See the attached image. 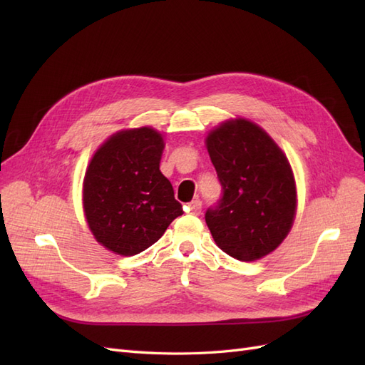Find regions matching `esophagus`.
<instances>
[{"mask_svg":"<svg viewBox=\"0 0 365 365\" xmlns=\"http://www.w3.org/2000/svg\"><path fill=\"white\" fill-rule=\"evenodd\" d=\"M189 210H190V213L192 215H200L201 213V210H202V202L200 201V200H193L190 204H189Z\"/></svg>","mask_w":365,"mask_h":365,"instance_id":"34e87169","label":"esophagus"}]
</instances>
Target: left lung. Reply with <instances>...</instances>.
<instances>
[{"label":"left lung","mask_w":365,"mask_h":365,"mask_svg":"<svg viewBox=\"0 0 365 365\" xmlns=\"http://www.w3.org/2000/svg\"><path fill=\"white\" fill-rule=\"evenodd\" d=\"M205 143L222 185V197L205 213L210 233L231 257L262 259L282 244L294 224L291 164L267 132L245 118L219 125Z\"/></svg>","instance_id":"obj_1"}]
</instances>
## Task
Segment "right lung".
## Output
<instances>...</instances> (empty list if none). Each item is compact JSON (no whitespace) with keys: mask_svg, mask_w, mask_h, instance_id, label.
Instances as JSON below:
<instances>
[{"mask_svg":"<svg viewBox=\"0 0 365 365\" xmlns=\"http://www.w3.org/2000/svg\"><path fill=\"white\" fill-rule=\"evenodd\" d=\"M164 140L158 130H120L97 149L83 180V210L98 244L135 256L182 215L170 181L160 170Z\"/></svg>","mask_w":365,"mask_h":365,"instance_id":"right-lung-1","label":"right lung"}]
</instances>
